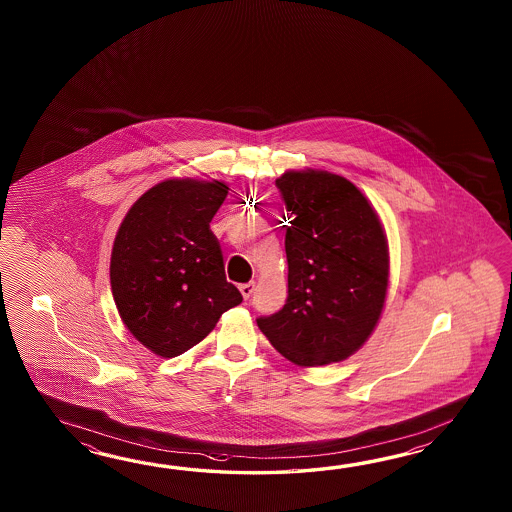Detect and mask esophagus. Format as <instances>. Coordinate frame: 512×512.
Masks as SVG:
<instances>
[{"label":"esophagus","instance_id":"esophagus-1","mask_svg":"<svg viewBox=\"0 0 512 512\" xmlns=\"http://www.w3.org/2000/svg\"><path fill=\"white\" fill-rule=\"evenodd\" d=\"M254 287H256V283L254 282L241 283L240 291L245 300H249V298H251V294L254 293Z\"/></svg>","mask_w":512,"mask_h":512}]
</instances>
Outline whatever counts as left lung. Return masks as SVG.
<instances>
[{
  "mask_svg": "<svg viewBox=\"0 0 512 512\" xmlns=\"http://www.w3.org/2000/svg\"><path fill=\"white\" fill-rule=\"evenodd\" d=\"M285 225L287 302L256 318L283 357L298 366L348 359L381 318L388 243L370 201L346 177L289 170L276 179Z\"/></svg>",
  "mask_w": 512,
  "mask_h": 512,
  "instance_id": "left-lung-1",
  "label": "left lung"
}]
</instances>
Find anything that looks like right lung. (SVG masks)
<instances>
[{"label":"right lung","instance_id":"add662e5","mask_svg":"<svg viewBox=\"0 0 512 512\" xmlns=\"http://www.w3.org/2000/svg\"><path fill=\"white\" fill-rule=\"evenodd\" d=\"M227 194L221 181L168 179L133 203L115 236L109 280L120 318L164 359L194 348L243 300L210 230Z\"/></svg>","mask_w":512,"mask_h":512}]
</instances>
